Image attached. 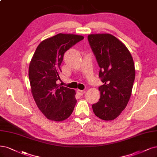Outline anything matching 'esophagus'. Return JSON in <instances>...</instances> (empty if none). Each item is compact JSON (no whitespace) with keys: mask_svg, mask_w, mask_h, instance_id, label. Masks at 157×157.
Segmentation results:
<instances>
[{"mask_svg":"<svg viewBox=\"0 0 157 157\" xmlns=\"http://www.w3.org/2000/svg\"><path fill=\"white\" fill-rule=\"evenodd\" d=\"M85 92H86L85 90H77V93H78V94L81 95L84 94Z\"/></svg>","mask_w":157,"mask_h":157,"instance_id":"34e87169","label":"esophagus"}]
</instances>
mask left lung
<instances>
[{
	"instance_id": "1",
	"label": "left lung",
	"mask_w": 157,
	"mask_h": 157,
	"mask_svg": "<svg viewBox=\"0 0 157 157\" xmlns=\"http://www.w3.org/2000/svg\"><path fill=\"white\" fill-rule=\"evenodd\" d=\"M91 47L100 67L101 97L92 105L95 115L105 121L120 114L130 99L135 78L132 57L127 47L109 34H90Z\"/></svg>"
}]
</instances>
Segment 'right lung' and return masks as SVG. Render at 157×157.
<instances>
[{
  "instance_id": "1",
  "label": "right lung",
  "mask_w": 157,
  "mask_h": 157,
  "mask_svg": "<svg viewBox=\"0 0 157 157\" xmlns=\"http://www.w3.org/2000/svg\"><path fill=\"white\" fill-rule=\"evenodd\" d=\"M84 39L82 36L58 34L41 41L29 66L31 91L37 106L50 120L61 121L72 113L75 91L56 84L60 80L64 53Z\"/></svg>"
}]
</instances>
